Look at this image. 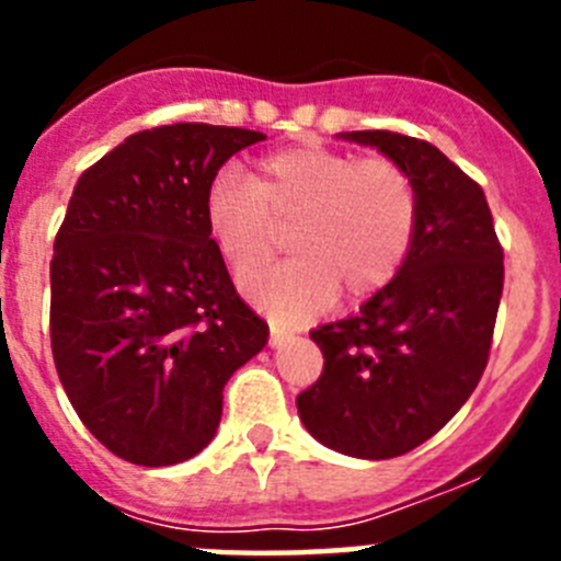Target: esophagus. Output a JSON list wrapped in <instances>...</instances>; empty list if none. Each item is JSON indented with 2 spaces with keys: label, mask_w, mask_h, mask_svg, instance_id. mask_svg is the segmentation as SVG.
<instances>
[{
  "label": "esophagus",
  "mask_w": 561,
  "mask_h": 561,
  "mask_svg": "<svg viewBox=\"0 0 561 561\" xmlns=\"http://www.w3.org/2000/svg\"><path fill=\"white\" fill-rule=\"evenodd\" d=\"M291 340V331L280 329V325H272L270 329V345L272 348H277V345H284V342Z\"/></svg>",
  "instance_id": "1"
}]
</instances>
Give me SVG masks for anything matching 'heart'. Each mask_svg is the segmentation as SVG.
Wrapping results in <instances>:
<instances>
[{
	"instance_id": "obj_1",
	"label": "heart",
	"mask_w": 561,
	"mask_h": 561,
	"mask_svg": "<svg viewBox=\"0 0 561 561\" xmlns=\"http://www.w3.org/2000/svg\"><path fill=\"white\" fill-rule=\"evenodd\" d=\"M205 227L221 261L245 275L274 249L276 227L293 225L298 255L241 277L257 309L295 323L329 309L340 289L351 300L388 286L404 266L419 225V196L396 162L304 142L266 153L252 180L221 168L207 182Z\"/></svg>"
}]
</instances>
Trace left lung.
Masks as SVG:
<instances>
[{
  "mask_svg": "<svg viewBox=\"0 0 561 561\" xmlns=\"http://www.w3.org/2000/svg\"><path fill=\"white\" fill-rule=\"evenodd\" d=\"M408 173L419 196L413 247L388 286L311 331L323 376L297 396L323 447L385 460L433 438L478 388L503 295V250L483 187L427 140L342 131Z\"/></svg>",
  "mask_w": 561,
  "mask_h": 561,
  "instance_id": "left-lung-1",
  "label": "left lung"
}]
</instances>
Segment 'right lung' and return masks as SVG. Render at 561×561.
Returning <instances> with one entry per match:
<instances>
[{
	"label": "right lung",
	"instance_id": "1",
	"mask_svg": "<svg viewBox=\"0 0 561 561\" xmlns=\"http://www.w3.org/2000/svg\"><path fill=\"white\" fill-rule=\"evenodd\" d=\"M261 131H137L81 173L49 264L58 379L87 430L137 466L199 455L225 385L270 325L236 295L205 227L207 182Z\"/></svg>",
	"mask_w": 561,
	"mask_h": 561
}]
</instances>
